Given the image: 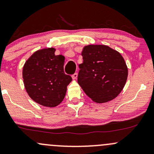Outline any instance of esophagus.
<instances>
[{
    "mask_svg": "<svg viewBox=\"0 0 154 154\" xmlns=\"http://www.w3.org/2000/svg\"><path fill=\"white\" fill-rule=\"evenodd\" d=\"M78 77V73H75L74 74L72 75V78H73V79H76Z\"/></svg>",
    "mask_w": 154,
    "mask_h": 154,
    "instance_id": "esophagus-1",
    "label": "esophagus"
}]
</instances>
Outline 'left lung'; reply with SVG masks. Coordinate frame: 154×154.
I'll return each instance as SVG.
<instances>
[{
  "label": "left lung",
  "mask_w": 154,
  "mask_h": 154,
  "mask_svg": "<svg viewBox=\"0 0 154 154\" xmlns=\"http://www.w3.org/2000/svg\"><path fill=\"white\" fill-rule=\"evenodd\" d=\"M79 65L78 83L94 102H107L115 99L123 88L128 68L123 57L106 45H88Z\"/></svg>",
  "instance_id": "left-lung-1"
}]
</instances>
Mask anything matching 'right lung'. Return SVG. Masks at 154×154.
Here are the masks:
<instances>
[{"instance_id":"add662e5","label":"right lung","mask_w":154,"mask_h":154,"mask_svg":"<svg viewBox=\"0 0 154 154\" xmlns=\"http://www.w3.org/2000/svg\"><path fill=\"white\" fill-rule=\"evenodd\" d=\"M54 48L38 50L27 60L23 68L26 92L34 102L54 107L62 102L67 86L72 81L64 73V57L55 55Z\"/></svg>"}]
</instances>
